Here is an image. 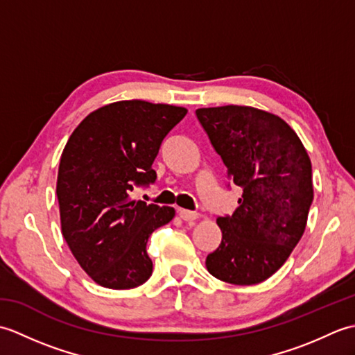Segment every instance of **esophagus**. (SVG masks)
I'll use <instances>...</instances> for the list:
<instances>
[{
  "instance_id": "1",
  "label": "esophagus",
  "mask_w": 355,
  "mask_h": 355,
  "mask_svg": "<svg viewBox=\"0 0 355 355\" xmlns=\"http://www.w3.org/2000/svg\"><path fill=\"white\" fill-rule=\"evenodd\" d=\"M178 215L183 221H195L198 218L197 212H191V210H186V209H178Z\"/></svg>"
}]
</instances>
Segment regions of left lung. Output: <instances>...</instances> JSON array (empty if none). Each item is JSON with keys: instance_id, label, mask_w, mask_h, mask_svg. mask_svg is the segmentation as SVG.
Returning <instances> with one entry per match:
<instances>
[{"instance_id": "left-lung-1", "label": "left lung", "mask_w": 355, "mask_h": 355, "mask_svg": "<svg viewBox=\"0 0 355 355\" xmlns=\"http://www.w3.org/2000/svg\"><path fill=\"white\" fill-rule=\"evenodd\" d=\"M210 143L243 197L220 216V247L207 254L209 273L233 285L266 281L284 266L302 238L313 202V171L290 125L252 107L195 111Z\"/></svg>"}]
</instances>
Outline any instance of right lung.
<instances>
[{"label": "right lung", "mask_w": 355, "mask_h": 355, "mask_svg": "<svg viewBox=\"0 0 355 355\" xmlns=\"http://www.w3.org/2000/svg\"><path fill=\"white\" fill-rule=\"evenodd\" d=\"M183 107L120 101L93 111L70 135L58 171L62 235L85 273L105 288L130 290L153 275L146 243L175 210L132 200L155 182L163 139Z\"/></svg>", "instance_id": "obj_1"}]
</instances>
